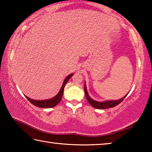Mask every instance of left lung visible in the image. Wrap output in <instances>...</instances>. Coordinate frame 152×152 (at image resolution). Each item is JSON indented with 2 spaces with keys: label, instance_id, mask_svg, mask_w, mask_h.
Segmentation results:
<instances>
[{
  "label": "left lung",
  "instance_id": "left-lung-1",
  "mask_svg": "<svg viewBox=\"0 0 152 152\" xmlns=\"http://www.w3.org/2000/svg\"><path fill=\"white\" fill-rule=\"evenodd\" d=\"M84 93H85L86 98L89 103L91 104L94 108H96V109H109V108H111V107H114L115 106H117V105L121 103V102L123 101V99H124L128 94H127L124 97L122 98V99H121L119 100H117V101H107L104 102L96 101L89 96L88 92H87V90H86V84H84Z\"/></svg>",
  "mask_w": 152,
  "mask_h": 152
}]
</instances>
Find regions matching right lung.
Masks as SVG:
<instances>
[{
	"label": "right lung",
	"mask_w": 152,
	"mask_h": 152,
	"mask_svg": "<svg viewBox=\"0 0 152 152\" xmlns=\"http://www.w3.org/2000/svg\"><path fill=\"white\" fill-rule=\"evenodd\" d=\"M74 75L73 74H70V75H68L66 77L64 80V81L63 82L62 86H61L60 91H59L58 94L55 96L54 97L51 98L50 99H48V100H40V101H37V100H33L32 99H30V98L27 97V96H25V97L27 98L31 103L33 104L35 106L37 107H40V108H45V109H48V108H52L56 106L59 102L61 101V98H62L63 96V93H64V87H65L66 84L68 81L69 80L72 76Z\"/></svg>",
	"instance_id": "right-lung-1"
}]
</instances>
